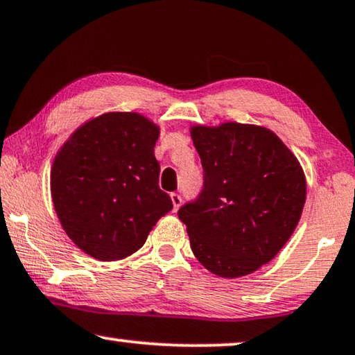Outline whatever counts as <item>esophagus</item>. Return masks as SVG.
<instances>
[{"mask_svg": "<svg viewBox=\"0 0 355 355\" xmlns=\"http://www.w3.org/2000/svg\"><path fill=\"white\" fill-rule=\"evenodd\" d=\"M171 199H172V204H173V211H178V207L180 206H182V201H183V199H182V196H180V194L178 193H172L171 194Z\"/></svg>", "mask_w": 355, "mask_h": 355, "instance_id": "obj_1", "label": "esophagus"}]
</instances>
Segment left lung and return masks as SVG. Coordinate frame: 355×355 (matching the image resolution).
I'll return each mask as SVG.
<instances>
[{
    "label": "left lung",
    "mask_w": 355,
    "mask_h": 355,
    "mask_svg": "<svg viewBox=\"0 0 355 355\" xmlns=\"http://www.w3.org/2000/svg\"><path fill=\"white\" fill-rule=\"evenodd\" d=\"M202 191L180 207L191 251L223 278L256 272L277 256L306 202L301 164L272 130L227 122L191 128Z\"/></svg>",
    "instance_id": "8db88e82"
}]
</instances>
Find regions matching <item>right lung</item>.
<instances>
[{"label": "right lung", "mask_w": 355, "mask_h": 355, "mask_svg": "<svg viewBox=\"0 0 355 355\" xmlns=\"http://www.w3.org/2000/svg\"><path fill=\"white\" fill-rule=\"evenodd\" d=\"M159 127L137 112H107L72 133L54 157L51 196L62 228L85 254L137 252L173 204L159 188Z\"/></svg>", "instance_id": "obj_1"}]
</instances>
